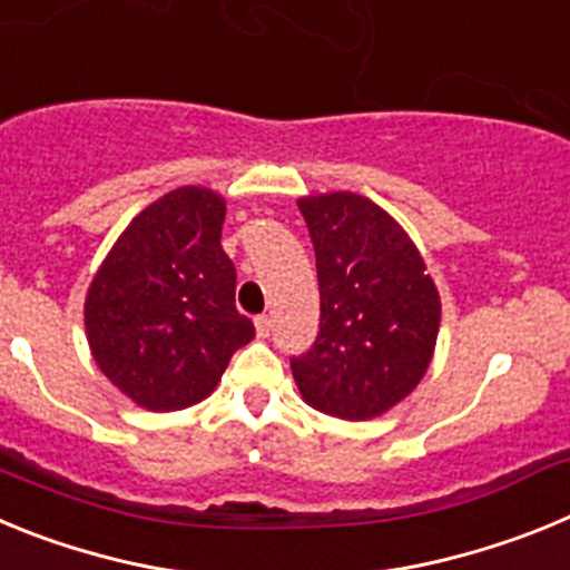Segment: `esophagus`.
I'll use <instances>...</instances> for the list:
<instances>
[{
	"label": "esophagus",
	"mask_w": 570,
	"mask_h": 570,
	"mask_svg": "<svg viewBox=\"0 0 570 570\" xmlns=\"http://www.w3.org/2000/svg\"><path fill=\"white\" fill-rule=\"evenodd\" d=\"M254 325H256V336H262V340H265V336L271 334V316L268 314L256 316Z\"/></svg>",
	"instance_id": "34e87169"
}]
</instances>
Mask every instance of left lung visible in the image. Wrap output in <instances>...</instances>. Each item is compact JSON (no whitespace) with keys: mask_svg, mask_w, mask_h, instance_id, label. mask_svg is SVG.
<instances>
[{"mask_svg":"<svg viewBox=\"0 0 570 570\" xmlns=\"http://www.w3.org/2000/svg\"><path fill=\"white\" fill-rule=\"evenodd\" d=\"M320 276V334L294 356L302 400L336 420H374L425 376L440 291L394 216L351 190L302 196Z\"/></svg>","mask_w":570,"mask_h":570,"instance_id":"1","label":"left lung"}]
</instances>
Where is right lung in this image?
I'll return each instance as SVG.
<instances>
[{"mask_svg": "<svg viewBox=\"0 0 570 570\" xmlns=\"http://www.w3.org/2000/svg\"><path fill=\"white\" fill-rule=\"evenodd\" d=\"M225 199L185 185L130 219L85 296L99 371L148 411H183L214 394L254 322L234 305L223 250Z\"/></svg>", "mask_w": 570, "mask_h": 570, "instance_id": "1", "label": "right lung"}]
</instances>
